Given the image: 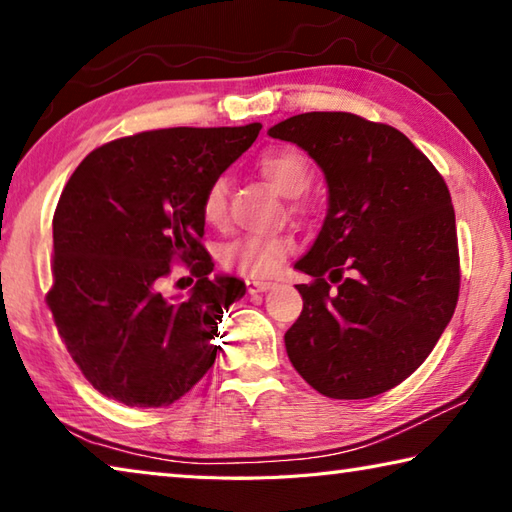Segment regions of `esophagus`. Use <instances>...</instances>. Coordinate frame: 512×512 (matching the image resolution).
Returning a JSON list of instances; mask_svg holds the SVG:
<instances>
[{
    "mask_svg": "<svg viewBox=\"0 0 512 512\" xmlns=\"http://www.w3.org/2000/svg\"><path fill=\"white\" fill-rule=\"evenodd\" d=\"M246 287H248V293H264L268 289H273L275 282H268V280H246Z\"/></svg>",
    "mask_w": 512,
    "mask_h": 512,
    "instance_id": "34e87169",
    "label": "esophagus"
}]
</instances>
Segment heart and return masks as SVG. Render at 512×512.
I'll return each instance as SVG.
<instances>
[{
  "mask_svg": "<svg viewBox=\"0 0 512 512\" xmlns=\"http://www.w3.org/2000/svg\"><path fill=\"white\" fill-rule=\"evenodd\" d=\"M259 173L277 194L293 198L300 196L311 183V164L298 149L282 146L262 153L257 162ZM201 210L207 223H221L225 216V180L216 178L207 185ZM293 241L289 237H241L230 241L221 250V262L230 271L248 277L273 275L291 255Z\"/></svg>",
  "mask_w": 512,
  "mask_h": 512,
  "instance_id": "heart-1",
  "label": "heart"
}]
</instances>
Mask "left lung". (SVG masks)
<instances>
[{"label": "left lung", "mask_w": 512, "mask_h": 512, "mask_svg": "<svg viewBox=\"0 0 512 512\" xmlns=\"http://www.w3.org/2000/svg\"><path fill=\"white\" fill-rule=\"evenodd\" d=\"M268 135L307 151L329 192L323 228L296 262L314 282L298 284L302 314L284 334L293 368L334 400L391 391L422 366L456 309L445 180L404 133L352 112H305Z\"/></svg>", "instance_id": "1"}]
</instances>
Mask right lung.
Listing matches in <instances>:
<instances>
[{
	"mask_svg": "<svg viewBox=\"0 0 512 512\" xmlns=\"http://www.w3.org/2000/svg\"><path fill=\"white\" fill-rule=\"evenodd\" d=\"M262 124L160 128L94 149L54 214L47 305L85 379L126 406H169L216 359L223 311L246 284L214 271L201 239L207 185L257 140ZM173 261L197 277L185 299L159 287Z\"/></svg>",
	"mask_w": 512,
	"mask_h": 512,
	"instance_id": "1",
	"label": "right lung"
}]
</instances>
